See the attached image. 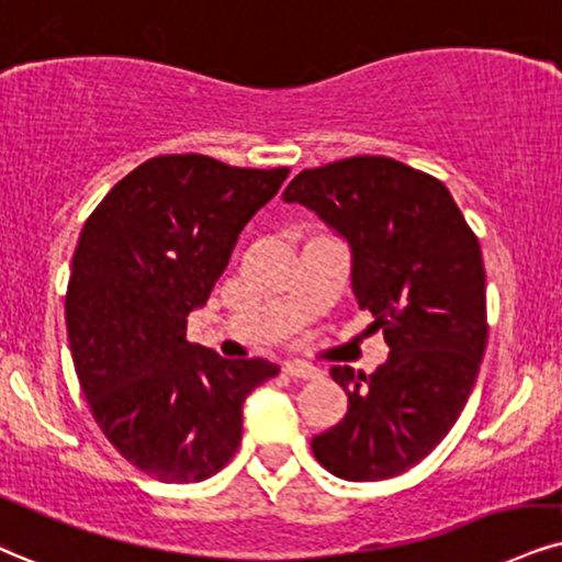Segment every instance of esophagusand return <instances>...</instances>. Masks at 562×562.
Segmentation results:
<instances>
[{
    "label": "esophagus",
    "instance_id": "34e87169",
    "mask_svg": "<svg viewBox=\"0 0 562 562\" xmlns=\"http://www.w3.org/2000/svg\"><path fill=\"white\" fill-rule=\"evenodd\" d=\"M283 372L292 378H302V380H317L323 375L317 367L302 362V359H289V362H283Z\"/></svg>",
    "mask_w": 562,
    "mask_h": 562
}]
</instances>
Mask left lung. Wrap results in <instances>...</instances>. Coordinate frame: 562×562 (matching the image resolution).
I'll list each match as a JSON object with an SVG mask.
<instances>
[{
  "mask_svg": "<svg viewBox=\"0 0 562 562\" xmlns=\"http://www.w3.org/2000/svg\"><path fill=\"white\" fill-rule=\"evenodd\" d=\"M349 245L351 292L391 355L372 375L334 367L349 396L315 459L349 482L404 474L467 406L487 346L482 249L448 187L383 156L304 169L283 190Z\"/></svg>",
  "mask_w": 562,
  "mask_h": 562,
  "instance_id": "8db88e82",
  "label": "left lung"
}]
</instances>
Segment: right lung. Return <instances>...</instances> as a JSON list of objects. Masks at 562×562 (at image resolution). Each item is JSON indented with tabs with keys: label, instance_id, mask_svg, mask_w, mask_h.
Returning <instances> with one entry per match:
<instances>
[{
	"label": "right lung",
	"instance_id": "right-lung-1",
	"mask_svg": "<svg viewBox=\"0 0 562 562\" xmlns=\"http://www.w3.org/2000/svg\"><path fill=\"white\" fill-rule=\"evenodd\" d=\"M289 169L158 156L112 187L82 226L67 283L69 351L101 432L161 482H203L241 440V404L279 375L187 341L247 221Z\"/></svg>",
	"mask_w": 562,
	"mask_h": 562
}]
</instances>
